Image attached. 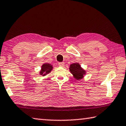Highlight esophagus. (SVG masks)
Here are the masks:
<instances>
[{"mask_svg":"<svg viewBox=\"0 0 126 126\" xmlns=\"http://www.w3.org/2000/svg\"><path fill=\"white\" fill-rule=\"evenodd\" d=\"M58 65L60 67H63L64 65V62H60L58 63Z\"/></svg>","mask_w":126,"mask_h":126,"instance_id":"34e87169","label":"esophagus"}]
</instances>
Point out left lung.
<instances>
[{"instance_id": "8db88e82", "label": "left lung", "mask_w": 126, "mask_h": 126, "mask_svg": "<svg viewBox=\"0 0 126 126\" xmlns=\"http://www.w3.org/2000/svg\"><path fill=\"white\" fill-rule=\"evenodd\" d=\"M69 71L72 74L73 77L76 80H80L84 77L86 75V71L81 67L79 63L72 64L69 66Z\"/></svg>"}]
</instances>
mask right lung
<instances>
[{"instance_id":"add662e5","label":"right lung","mask_w":126,"mask_h":126,"mask_svg":"<svg viewBox=\"0 0 126 126\" xmlns=\"http://www.w3.org/2000/svg\"><path fill=\"white\" fill-rule=\"evenodd\" d=\"M53 68V65L47 63L43 64L41 66V70L40 71L39 74L43 76H45L52 71Z\"/></svg>"}]
</instances>
